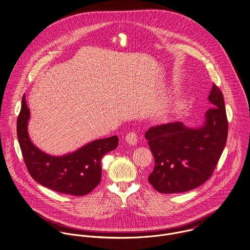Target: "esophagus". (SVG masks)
<instances>
[{
  "instance_id": "34e87169",
  "label": "esophagus",
  "mask_w": 250,
  "mask_h": 250,
  "mask_svg": "<svg viewBox=\"0 0 250 250\" xmlns=\"http://www.w3.org/2000/svg\"><path fill=\"white\" fill-rule=\"evenodd\" d=\"M125 141H126V143L130 144V145H135L136 143H138V136L135 132L128 133L126 138H125Z\"/></svg>"
}]
</instances>
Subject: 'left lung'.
<instances>
[{
    "mask_svg": "<svg viewBox=\"0 0 250 250\" xmlns=\"http://www.w3.org/2000/svg\"><path fill=\"white\" fill-rule=\"evenodd\" d=\"M212 104L199 128L169 122L151 127L145 139L155 159L148 181L161 193L191 190L210 178L223 152L228 121L221 90L213 84L208 96Z\"/></svg>",
    "mask_w": 250,
    "mask_h": 250,
    "instance_id": "left-lung-1",
    "label": "left lung"
}]
</instances>
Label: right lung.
<instances>
[{
  "mask_svg": "<svg viewBox=\"0 0 250 250\" xmlns=\"http://www.w3.org/2000/svg\"><path fill=\"white\" fill-rule=\"evenodd\" d=\"M29 119L30 109L24 95L17 118V137L31 176L43 187L70 195L82 196L95 188L101 181V159L117 147V136L93 141L63 156H52L32 143Z\"/></svg>",
  "mask_w": 250,
  "mask_h": 250,
  "instance_id": "add662e5",
  "label": "right lung"
}]
</instances>
